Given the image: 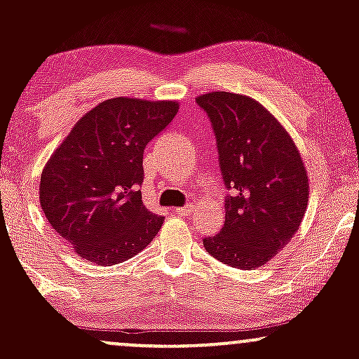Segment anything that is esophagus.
<instances>
[{
    "mask_svg": "<svg viewBox=\"0 0 359 359\" xmlns=\"http://www.w3.org/2000/svg\"><path fill=\"white\" fill-rule=\"evenodd\" d=\"M175 212L179 214V216H191V214L194 212V205L187 204V205H184V208H177Z\"/></svg>",
    "mask_w": 359,
    "mask_h": 359,
    "instance_id": "obj_1",
    "label": "esophagus"
}]
</instances>
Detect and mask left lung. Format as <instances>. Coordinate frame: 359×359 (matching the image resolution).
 Masks as SVG:
<instances>
[{"label":"left lung","mask_w":359,"mask_h":359,"mask_svg":"<svg viewBox=\"0 0 359 359\" xmlns=\"http://www.w3.org/2000/svg\"><path fill=\"white\" fill-rule=\"evenodd\" d=\"M216 135L226 196L224 226L203 240L209 255L233 269L265 265L297 233L309 203L299 148L269 109L243 94L196 97Z\"/></svg>","instance_id":"1"}]
</instances>
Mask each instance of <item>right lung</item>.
<instances>
[{
	"instance_id": "1",
	"label": "right lung",
	"mask_w": 359,
	"mask_h": 359,
	"mask_svg": "<svg viewBox=\"0 0 359 359\" xmlns=\"http://www.w3.org/2000/svg\"><path fill=\"white\" fill-rule=\"evenodd\" d=\"M177 111V101L113 97L88 111L53 151L40 177V205L81 258L126 262L162 228L165 217L142 201L143 150Z\"/></svg>"
}]
</instances>
